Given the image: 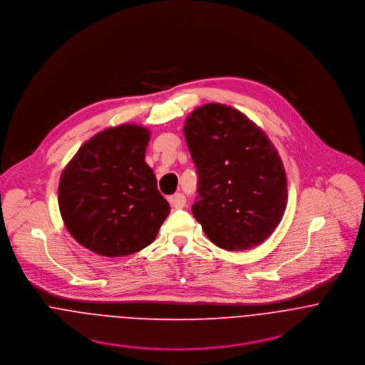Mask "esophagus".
<instances>
[{
	"mask_svg": "<svg viewBox=\"0 0 365 365\" xmlns=\"http://www.w3.org/2000/svg\"><path fill=\"white\" fill-rule=\"evenodd\" d=\"M169 202L175 208H183L186 205V197L182 193H175V195L169 196Z\"/></svg>",
	"mask_w": 365,
	"mask_h": 365,
	"instance_id": "34e87169",
	"label": "esophagus"
}]
</instances>
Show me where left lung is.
<instances>
[{"label":"left lung","instance_id":"1","mask_svg":"<svg viewBox=\"0 0 365 365\" xmlns=\"http://www.w3.org/2000/svg\"><path fill=\"white\" fill-rule=\"evenodd\" d=\"M185 138L197 170L195 218L214 245L247 250L282 221L287 178L277 150L240 110L208 103L190 113Z\"/></svg>","mask_w":365,"mask_h":365}]
</instances>
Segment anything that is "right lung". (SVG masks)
Listing matches in <instances>:
<instances>
[{"instance_id":"right-lung-1","label":"right lung","mask_w":365,"mask_h":365,"mask_svg":"<svg viewBox=\"0 0 365 365\" xmlns=\"http://www.w3.org/2000/svg\"><path fill=\"white\" fill-rule=\"evenodd\" d=\"M148 141L143 125L106 128L88 140L61 173L58 205L66 228L101 256L144 249L170 211L144 160Z\"/></svg>"}]
</instances>
